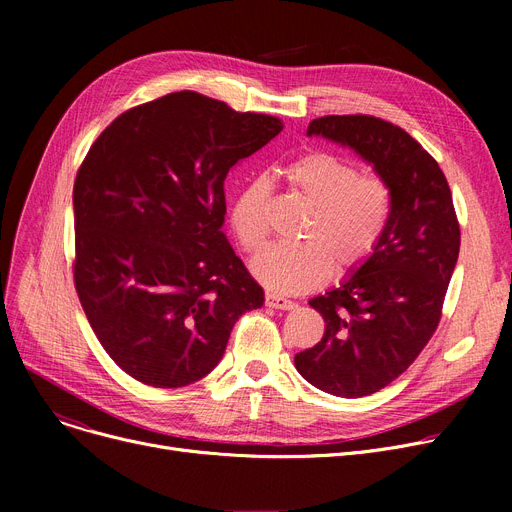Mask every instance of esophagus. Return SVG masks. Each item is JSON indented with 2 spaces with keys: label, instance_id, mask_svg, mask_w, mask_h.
<instances>
[{
  "label": "esophagus",
  "instance_id": "obj_1",
  "mask_svg": "<svg viewBox=\"0 0 512 512\" xmlns=\"http://www.w3.org/2000/svg\"><path fill=\"white\" fill-rule=\"evenodd\" d=\"M265 305L272 307V309H280V311H292L294 307H297V303H292L284 297H280V294H274V292H267L265 294Z\"/></svg>",
  "mask_w": 512,
  "mask_h": 512
}]
</instances>
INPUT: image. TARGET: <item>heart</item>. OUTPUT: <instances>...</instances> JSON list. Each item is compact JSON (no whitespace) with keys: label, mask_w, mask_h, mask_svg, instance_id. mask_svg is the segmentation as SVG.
<instances>
[{"label":"heart","mask_w":512,"mask_h":512,"mask_svg":"<svg viewBox=\"0 0 512 512\" xmlns=\"http://www.w3.org/2000/svg\"><path fill=\"white\" fill-rule=\"evenodd\" d=\"M292 188L313 207L299 245L267 247L251 261V274L263 286L284 294L313 290L330 274L344 276L363 265L380 245L392 215V188L378 174L328 151H311L286 168ZM272 186L265 176L238 188L230 209L236 238L257 251L267 236L265 209Z\"/></svg>","instance_id":"b5f03b06"}]
</instances>
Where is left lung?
<instances>
[{
  "label": "left lung",
  "instance_id": "8db88e82",
  "mask_svg": "<svg viewBox=\"0 0 512 512\" xmlns=\"http://www.w3.org/2000/svg\"><path fill=\"white\" fill-rule=\"evenodd\" d=\"M307 134L353 149L392 188L380 245L338 288L309 301L326 321L324 338L294 355L315 388L359 398L407 371L436 332L461 228L438 161L400 126L361 114L324 116Z\"/></svg>",
  "mask_w": 512,
  "mask_h": 512
}]
</instances>
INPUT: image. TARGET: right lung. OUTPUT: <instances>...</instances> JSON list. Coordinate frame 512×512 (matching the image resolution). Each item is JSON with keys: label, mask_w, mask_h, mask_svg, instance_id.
<instances>
[{"label": "right lung", "mask_w": 512, "mask_h": 512, "mask_svg": "<svg viewBox=\"0 0 512 512\" xmlns=\"http://www.w3.org/2000/svg\"><path fill=\"white\" fill-rule=\"evenodd\" d=\"M282 122L180 91L118 116L74 182V284L105 353L153 388L220 363L263 290L222 232L224 180Z\"/></svg>", "instance_id": "obj_1"}]
</instances>
